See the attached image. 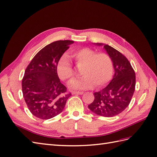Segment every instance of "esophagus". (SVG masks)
<instances>
[{"label": "esophagus", "mask_w": 157, "mask_h": 157, "mask_svg": "<svg viewBox=\"0 0 157 157\" xmlns=\"http://www.w3.org/2000/svg\"><path fill=\"white\" fill-rule=\"evenodd\" d=\"M83 94V92H79V91H74L72 92L73 95H82Z\"/></svg>", "instance_id": "esophagus-1"}]
</instances>
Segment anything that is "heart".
Instances as JSON below:
<instances>
[{
	"mask_svg": "<svg viewBox=\"0 0 157 157\" xmlns=\"http://www.w3.org/2000/svg\"><path fill=\"white\" fill-rule=\"evenodd\" d=\"M72 57L79 67H82L79 79H72L69 87L72 90L91 89L95 84L97 87L103 86L109 81L113 75V66L110 56L105 53H97L94 50L83 48L74 51ZM56 71L60 79H70L74 76V70L70 60L63 56L59 59Z\"/></svg>",
	"mask_w": 157,
	"mask_h": 157,
	"instance_id": "1",
	"label": "heart"
}]
</instances>
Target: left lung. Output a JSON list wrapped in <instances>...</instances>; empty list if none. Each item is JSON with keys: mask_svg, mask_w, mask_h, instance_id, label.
Listing matches in <instances>:
<instances>
[{"mask_svg": "<svg viewBox=\"0 0 157 157\" xmlns=\"http://www.w3.org/2000/svg\"><path fill=\"white\" fill-rule=\"evenodd\" d=\"M95 44L103 46L113 62L115 74L107 87L94 94L95 99L88 108L96 115L111 117L129 105L135 89V74L128 60L119 51L107 44Z\"/></svg>", "mask_w": 157, "mask_h": 157, "instance_id": "left-lung-1", "label": "left lung"}]
</instances>
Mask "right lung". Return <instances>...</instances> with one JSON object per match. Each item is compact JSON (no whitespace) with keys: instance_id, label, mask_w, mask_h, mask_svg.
I'll use <instances>...</instances> for the list:
<instances>
[{"instance_id":"1","label":"right lung","mask_w":157,"mask_h":157,"mask_svg":"<svg viewBox=\"0 0 157 157\" xmlns=\"http://www.w3.org/2000/svg\"><path fill=\"white\" fill-rule=\"evenodd\" d=\"M71 40H58L43 48L32 59L22 81L23 97L35 117L49 119L63 110L71 94L60 82L56 66Z\"/></svg>"}]
</instances>
